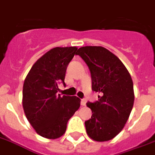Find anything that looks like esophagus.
<instances>
[{"label": "esophagus", "mask_w": 155, "mask_h": 155, "mask_svg": "<svg viewBox=\"0 0 155 155\" xmlns=\"http://www.w3.org/2000/svg\"><path fill=\"white\" fill-rule=\"evenodd\" d=\"M86 103H87V101L84 100V99H82V101H81V104H82V106H85V105H86Z\"/></svg>", "instance_id": "1"}]
</instances>
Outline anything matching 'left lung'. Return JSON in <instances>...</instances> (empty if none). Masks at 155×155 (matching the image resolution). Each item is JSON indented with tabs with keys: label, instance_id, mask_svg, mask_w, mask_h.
<instances>
[{
	"label": "left lung",
	"instance_id": "1",
	"mask_svg": "<svg viewBox=\"0 0 155 155\" xmlns=\"http://www.w3.org/2000/svg\"><path fill=\"white\" fill-rule=\"evenodd\" d=\"M76 54L90 69L92 90L100 93L96 102H87L92 115L85 122L87 135L95 141L114 138L125 126L134 104L130 73L114 54L102 46H83Z\"/></svg>",
	"mask_w": 155,
	"mask_h": 155
}]
</instances>
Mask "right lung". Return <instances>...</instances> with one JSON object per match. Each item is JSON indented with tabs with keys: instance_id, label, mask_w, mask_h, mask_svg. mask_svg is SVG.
<instances>
[{
	"instance_id": "right-lung-1",
	"label": "right lung",
	"mask_w": 155,
	"mask_h": 155,
	"mask_svg": "<svg viewBox=\"0 0 155 155\" xmlns=\"http://www.w3.org/2000/svg\"><path fill=\"white\" fill-rule=\"evenodd\" d=\"M77 50L75 46L51 49L36 61L24 80V114L37 133L47 139L62 137L80 107L78 97L57 95L60 83L65 85L66 69Z\"/></svg>"
}]
</instances>
